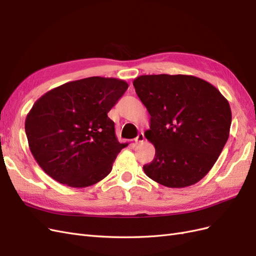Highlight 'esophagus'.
Here are the masks:
<instances>
[{"label": "esophagus", "instance_id": "34e87169", "mask_svg": "<svg viewBox=\"0 0 256 256\" xmlns=\"http://www.w3.org/2000/svg\"><path fill=\"white\" fill-rule=\"evenodd\" d=\"M144 134L143 132H141V134H138V136L136 138V144H142L143 142H144Z\"/></svg>", "mask_w": 256, "mask_h": 256}]
</instances>
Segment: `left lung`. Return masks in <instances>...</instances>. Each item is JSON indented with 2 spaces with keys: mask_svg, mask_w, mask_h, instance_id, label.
Returning <instances> with one entry per match:
<instances>
[{
  "mask_svg": "<svg viewBox=\"0 0 256 256\" xmlns=\"http://www.w3.org/2000/svg\"><path fill=\"white\" fill-rule=\"evenodd\" d=\"M150 115L145 138L156 150L145 174L168 188H184L212 170L232 122L228 99L209 82L188 74H144L134 80Z\"/></svg>",
  "mask_w": 256,
  "mask_h": 256,
  "instance_id": "left-lung-1",
  "label": "left lung"
}]
</instances>
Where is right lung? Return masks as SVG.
Listing matches in <instances>:
<instances>
[{
	"instance_id": "right-lung-1",
	"label": "right lung",
	"mask_w": 256,
	"mask_h": 256,
	"mask_svg": "<svg viewBox=\"0 0 256 256\" xmlns=\"http://www.w3.org/2000/svg\"><path fill=\"white\" fill-rule=\"evenodd\" d=\"M128 88L116 78L90 76L46 92L26 118L30 152L44 173L72 188H85L111 172L120 143L108 113Z\"/></svg>"
}]
</instances>
